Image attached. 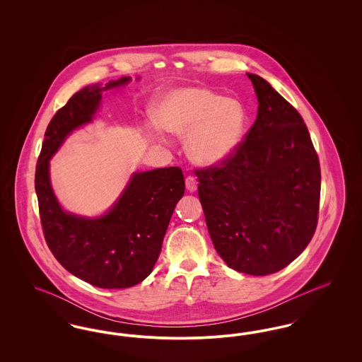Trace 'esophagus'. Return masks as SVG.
<instances>
[{
	"mask_svg": "<svg viewBox=\"0 0 362 362\" xmlns=\"http://www.w3.org/2000/svg\"><path fill=\"white\" fill-rule=\"evenodd\" d=\"M197 187H198L197 179L194 176H191V175L186 176V189H189V192H194Z\"/></svg>",
	"mask_w": 362,
	"mask_h": 362,
	"instance_id": "1",
	"label": "esophagus"
}]
</instances>
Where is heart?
Returning a JSON list of instances; mask_svg holds the SVG:
<instances>
[{
  "label": "heart",
  "mask_w": 362,
  "mask_h": 362,
  "mask_svg": "<svg viewBox=\"0 0 362 362\" xmlns=\"http://www.w3.org/2000/svg\"><path fill=\"white\" fill-rule=\"evenodd\" d=\"M156 124L187 137V151L201 165H218L233 155L244 137L247 114L243 104L202 86L175 88L153 103Z\"/></svg>",
  "instance_id": "1"
}]
</instances>
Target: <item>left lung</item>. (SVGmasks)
I'll return each instance as SVG.
<instances>
[{
	"mask_svg": "<svg viewBox=\"0 0 362 362\" xmlns=\"http://www.w3.org/2000/svg\"><path fill=\"white\" fill-rule=\"evenodd\" d=\"M247 76L257 121L228 160L195 173L218 255L236 272L269 276L297 258L316 230L320 164L298 111L266 80Z\"/></svg>",
	"mask_w": 362,
	"mask_h": 362,
	"instance_id": "obj_1",
	"label": "left lung"
}]
</instances>
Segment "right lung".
I'll list each match as a JSON object with an SVG mask.
<instances>
[{"mask_svg":"<svg viewBox=\"0 0 362 362\" xmlns=\"http://www.w3.org/2000/svg\"><path fill=\"white\" fill-rule=\"evenodd\" d=\"M130 80L122 77L76 92L49 123L35 173L40 223L52 255L73 276L102 289L130 288L152 273L175 206L185 194L183 173L167 167L134 173L108 213L86 218L59 206L49 161L73 130L92 121L102 92Z\"/></svg>","mask_w":362,"mask_h":362,"instance_id":"1","label":"right lung"}]
</instances>
